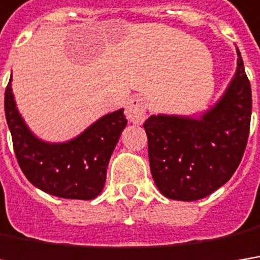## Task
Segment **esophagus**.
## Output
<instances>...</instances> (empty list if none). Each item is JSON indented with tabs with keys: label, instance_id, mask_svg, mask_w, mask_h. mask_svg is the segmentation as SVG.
<instances>
[{
	"label": "esophagus",
	"instance_id": "34e87169",
	"mask_svg": "<svg viewBox=\"0 0 260 260\" xmlns=\"http://www.w3.org/2000/svg\"><path fill=\"white\" fill-rule=\"evenodd\" d=\"M126 117L132 123H143L147 115V104L143 97H132L126 104Z\"/></svg>",
	"mask_w": 260,
	"mask_h": 260
}]
</instances>
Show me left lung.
I'll return each mask as SVG.
<instances>
[{"label": "left lung", "mask_w": 260, "mask_h": 260, "mask_svg": "<svg viewBox=\"0 0 260 260\" xmlns=\"http://www.w3.org/2000/svg\"><path fill=\"white\" fill-rule=\"evenodd\" d=\"M237 70L223 95L200 117L151 115L144 122L151 175L161 194L194 202L221 188L244 154L252 88L237 48Z\"/></svg>", "instance_id": "8db88e82"}]
</instances>
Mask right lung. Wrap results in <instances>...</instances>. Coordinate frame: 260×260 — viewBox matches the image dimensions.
<instances>
[{
  "label": "right lung",
  "mask_w": 260,
  "mask_h": 260,
  "mask_svg": "<svg viewBox=\"0 0 260 260\" xmlns=\"http://www.w3.org/2000/svg\"><path fill=\"white\" fill-rule=\"evenodd\" d=\"M4 107L16 157L32 185L61 199L91 200L99 196L110 156L128 123L123 109L100 117L69 141L48 143L39 140L19 113L11 78Z\"/></svg>",
  "instance_id": "1"
}]
</instances>
